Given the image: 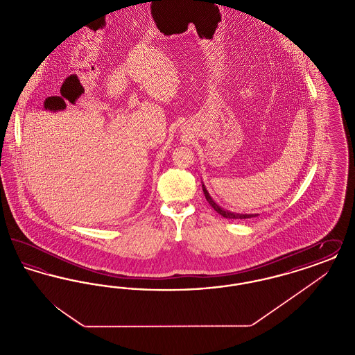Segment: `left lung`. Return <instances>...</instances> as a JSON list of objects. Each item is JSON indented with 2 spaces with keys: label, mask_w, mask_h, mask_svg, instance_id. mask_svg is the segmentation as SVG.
Masks as SVG:
<instances>
[{
  "label": "left lung",
  "mask_w": 355,
  "mask_h": 355,
  "mask_svg": "<svg viewBox=\"0 0 355 355\" xmlns=\"http://www.w3.org/2000/svg\"><path fill=\"white\" fill-rule=\"evenodd\" d=\"M203 189V194H205V197H206V201L210 203V206L220 214L222 217H225V218H227V220H245V218H252V217H255L254 214H236V213H232V211H227V210H225V209H222L220 206H218L217 203L213 201V198L209 196V193H207V190H206V187L205 185H202Z\"/></svg>",
  "instance_id": "8db88e82"
}]
</instances>
